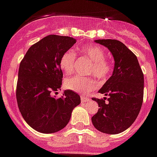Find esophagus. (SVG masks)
<instances>
[{
    "mask_svg": "<svg viewBox=\"0 0 157 157\" xmlns=\"http://www.w3.org/2000/svg\"><path fill=\"white\" fill-rule=\"evenodd\" d=\"M90 100L89 98L87 97H85V96H83V95H82L81 96V101L82 102H86V101H88Z\"/></svg>",
    "mask_w": 157,
    "mask_h": 157,
    "instance_id": "34e87169",
    "label": "esophagus"
}]
</instances>
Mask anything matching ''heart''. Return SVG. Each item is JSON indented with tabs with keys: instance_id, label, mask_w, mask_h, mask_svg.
I'll use <instances>...</instances> for the list:
<instances>
[{
	"instance_id": "1",
	"label": "heart",
	"mask_w": 157,
	"mask_h": 157,
	"mask_svg": "<svg viewBox=\"0 0 157 157\" xmlns=\"http://www.w3.org/2000/svg\"><path fill=\"white\" fill-rule=\"evenodd\" d=\"M79 51L82 56L92 63L89 70L90 73L94 74L101 81H105L110 76L113 67L110 63L105 59V52L100 47L86 45L82 47ZM75 53L72 50L66 51L60 57V67L67 75L71 74L75 69ZM65 86L67 89L77 93L86 94L97 88L98 82L93 78L75 76L65 80Z\"/></svg>"
}]
</instances>
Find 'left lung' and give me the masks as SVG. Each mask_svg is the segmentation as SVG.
Returning a JSON list of instances; mask_svg holds the SVG:
<instances>
[{"instance_id": "1", "label": "left lung", "mask_w": 157, "mask_h": 157, "mask_svg": "<svg viewBox=\"0 0 157 157\" xmlns=\"http://www.w3.org/2000/svg\"><path fill=\"white\" fill-rule=\"evenodd\" d=\"M112 53L115 63L113 75L98 92L107 98H93L98 104L92 117L94 126L107 134L126 130L140 113L144 96V75L136 56L117 40H96Z\"/></svg>"}]
</instances>
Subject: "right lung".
Returning <instances> with one entry per match:
<instances>
[{"label": "right lung", "instance_id": "obj_1", "mask_svg": "<svg viewBox=\"0 0 157 157\" xmlns=\"http://www.w3.org/2000/svg\"><path fill=\"white\" fill-rule=\"evenodd\" d=\"M76 43L69 36L50 35L31 46L21 60L17 85L19 109L28 124L42 133L58 132L68 124L72 110L81 102L71 90L63 96L54 93L61 87L60 57Z\"/></svg>", "mask_w": 157, "mask_h": 157}]
</instances>
